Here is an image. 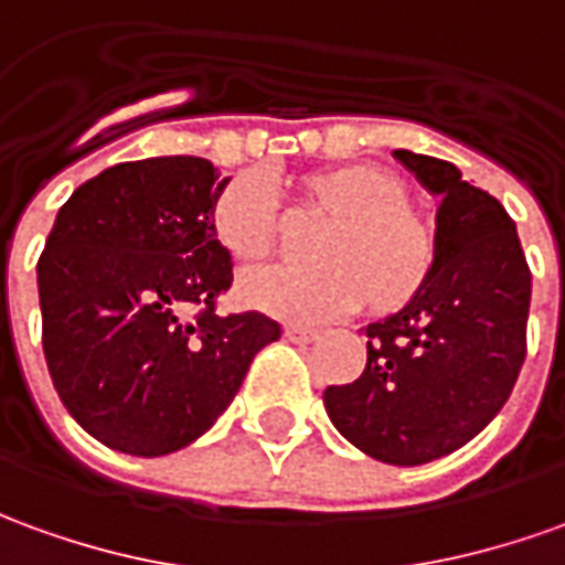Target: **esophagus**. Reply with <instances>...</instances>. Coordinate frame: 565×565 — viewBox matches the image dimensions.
I'll list each match as a JSON object with an SVG mask.
<instances>
[{
  "label": "esophagus",
  "instance_id": "1",
  "mask_svg": "<svg viewBox=\"0 0 565 565\" xmlns=\"http://www.w3.org/2000/svg\"><path fill=\"white\" fill-rule=\"evenodd\" d=\"M286 338H289L291 344H313L320 338V332L305 329V326H286Z\"/></svg>",
  "mask_w": 565,
  "mask_h": 565
}]
</instances>
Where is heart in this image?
I'll return each mask as SVG.
<instances>
[{
    "label": "heart",
    "mask_w": 565,
    "mask_h": 565,
    "mask_svg": "<svg viewBox=\"0 0 565 565\" xmlns=\"http://www.w3.org/2000/svg\"><path fill=\"white\" fill-rule=\"evenodd\" d=\"M406 181L372 162H350L301 178V200L332 224L313 245V267H264L236 282V301L291 322H326L363 301L372 313H396L427 286L437 264L434 221L406 202ZM217 243L233 258H267L279 239L274 184L243 171L212 209Z\"/></svg>",
    "instance_id": "b5f03b06"
}]
</instances>
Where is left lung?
Returning a JSON list of instances; mask_svg holds the SVG:
<instances>
[{
	"label": "left lung",
	"instance_id": "obj_1",
	"mask_svg": "<svg viewBox=\"0 0 565 565\" xmlns=\"http://www.w3.org/2000/svg\"><path fill=\"white\" fill-rule=\"evenodd\" d=\"M437 196V264L424 291L369 322L365 369L326 387L338 434L384 465H427L461 449L508 403L526 360L532 274L504 205L452 162L394 150Z\"/></svg>",
	"mask_w": 565,
	"mask_h": 565
}]
</instances>
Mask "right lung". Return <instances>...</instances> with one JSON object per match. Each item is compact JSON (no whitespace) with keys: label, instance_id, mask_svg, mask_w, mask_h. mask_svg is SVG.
I'll list each match as a JSON object with an SVG mask.
<instances>
[{"label":"right lung","instance_id":"right-lung-1","mask_svg":"<svg viewBox=\"0 0 565 565\" xmlns=\"http://www.w3.org/2000/svg\"><path fill=\"white\" fill-rule=\"evenodd\" d=\"M227 184L202 157L119 162L54 217L36 264L45 363L76 424L116 452L157 458L200 439L282 334L255 310L215 313L233 282L212 227Z\"/></svg>","mask_w":565,"mask_h":565}]
</instances>
